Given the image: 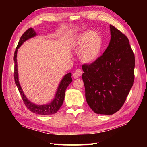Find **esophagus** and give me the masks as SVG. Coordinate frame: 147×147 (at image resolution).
I'll list each match as a JSON object with an SVG mask.
<instances>
[{"instance_id":"1","label":"esophagus","mask_w":147,"mask_h":147,"mask_svg":"<svg viewBox=\"0 0 147 147\" xmlns=\"http://www.w3.org/2000/svg\"><path fill=\"white\" fill-rule=\"evenodd\" d=\"M82 71L80 69H76L74 72V74H73V77L74 78H78V77H80L82 76Z\"/></svg>"}]
</instances>
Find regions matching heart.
Segmentation results:
<instances>
[{"instance_id": "heart-1", "label": "heart", "mask_w": 147, "mask_h": 147, "mask_svg": "<svg viewBox=\"0 0 147 147\" xmlns=\"http://www.w3.org/2000/svg\"><path fill=\"white\" fill-rule=\"evenodd\" d=\"M77 45L82 48L80 52V58L84 62L94 60L102 48V39L93 31H88L80 37Z\"/></svg>"}]
</instances>
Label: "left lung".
I'll return each mask as SVG.
<instances>
[{
	"label": "left lung",
	"mask_w": 147,
	"mask_h": 147,
	"mask_svg": "<svg viewBox=\"0 0 147 147\" xmlns=\"http://www.w3.org/2000/svg\"><path fill=\"white\" fill-rule=\"evenodd\" d=\"M102 55L82 65L87 103L94 113L112 115L126 101L134 81L135 56L127 37L112 25Z\"/></svg>",
	"instance_id": "left-lung-1"
}]
</instances>
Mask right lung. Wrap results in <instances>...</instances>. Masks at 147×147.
I'll use <instances>...</instances> for the list:
<instances>
[{
    "instance_id": "right-lung-1",
    "label": "right lung",
    "mask_w": 147,
    "mask_h": 147,
    "mask_svg": "<svg viewBox=\"0 0 147 147\" xmlns=\"http://www.w3.org/2000/svg\"><path fill=\"white\" fill-rule=\"evenodd\" d=\"M36 36V33L34 30L32 28H28L27 30L24 32V33L22 35L21 38L19 39V41L18 45L16 47V50L14 53V62H15V67H14V79H15V83H16L17 88L19 89V91L22 99L24 102V104L26 106L30 111H32L34 113L39 114V115H52V114L56 113L57 111L59 110L60 107L62 106V104L63 102L64 98H65V90L68 86L71 84V82L73 81L72 80L71 76L72 74L71 73L65 74L62 78L61 82L59 83V85L57 89L55 97H54V100L51 102V103H49L47 104H43V105H38V104H36L31 102L30 101L28 100L26 96L24 95L23 90H22L21 87L19 84V78H18V72H17V50L19 48L22 44H23L24 41H26L27 39L30 38H33V37Z\"/></svg>"
}]
</instances>
